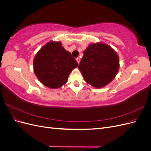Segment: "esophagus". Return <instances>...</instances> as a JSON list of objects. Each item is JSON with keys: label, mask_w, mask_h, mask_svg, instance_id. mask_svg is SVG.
<instances>
[{"label": "esophagus", "mask_w": 151, "mask_h": 151, "mask_svg": "<svg viewBox=\"0 0 151 151\" xmlns=\"http://www.w3.org/2000/svg\"><path fill=\"white\" fill-rule=\"evenodd\" d=\"M80 60H80V58H79V57L76 58V61L77 62V63H80Z\"/></svg>", "instance_id": "obj_1"}]
</instances>
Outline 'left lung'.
<instances>
[{
  "label": "left lung",
  "instance_id": "obj_1",
  "mask_svg": "<svg viewBox=\"0 0 151 151\" xmlns=\"http://www.w3.org/2000/svg\"><path fill=\"white\" fill-rule=\"evenodd\" d=\"M118 54L103 43H91L84 51L79 69L88 84L102 88L110 83L119 70Z\"/></svg>",
  "mask_w": 151,
  "mask_h": 151
}]
</instances>
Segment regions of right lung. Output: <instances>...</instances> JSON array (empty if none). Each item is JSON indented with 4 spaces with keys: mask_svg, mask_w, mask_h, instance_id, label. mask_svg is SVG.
Returning <instances> with one entry per match:
<instances>
[{
    "mask_svg": "<svg viewBox=\"0 0 151 151\" xmlns=\"http://www.w3.org/2000/svg\"><path fill=\"white\" fill-rule=\"evenodd\" d=\"M77 66L75 58L62 47L60 42L51 41L45 44L33 60L36 76L41 83L52 89L64 85L71 71Z\"/></svg>",
    "mask_w": 151,
    "mask_h": 151,
    "instance_id": "obj_1",
    "label": "right lung"
}]
</instances>
